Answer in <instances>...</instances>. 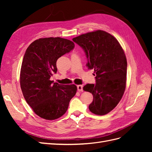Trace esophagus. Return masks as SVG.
I'll return each instance as SVG.
<instances>
[{"instance_id":"1","label":"esophagus","mask_w":152,"mask_h":152,"mask_svg":"<svg viewBox=\"0 0 152 152\" xmlns=\"http://www.w3.org/2000/svg\"><path fill=\"white\" fill-rule=\"evenodd\" d=\"M77 90H78V91H80V92L83 91V86H82V85H78L77 86Z\"/></svg>"}]
</instances>
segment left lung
<instances>
[{
  "label": "left lung",
  "mask_w": 152,
  "mask_h": 152,
  "mask_svg": "<svg viewBox=\"0 0 152 152\" xmlns=\"http://www.w3.org/2000/svg\"><path fill=\"white\" fill-rule=\"evenodd\" d=\"M72 40L83 49L87 58L86 66L96 73V84L83 87L93 95L89 109L96 115H103L116 107L125 91L127 66L125 53L118 40L103 30L89 32Z\"/></svg>",
  "instance_id": "left-lung-1"
}]
</instances>
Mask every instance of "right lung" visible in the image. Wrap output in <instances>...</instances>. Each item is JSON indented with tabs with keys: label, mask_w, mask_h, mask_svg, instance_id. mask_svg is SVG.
<instances>
[{
	"label": "right lung",
	"mask_w": 152,
	"mask_h": 152,
	"mask_svg": "<svg viewBox=\"0 0 152 152\" xmlns=\"http://www.w3.org/2000/svg\"><path fill=\"white\" fill-rule=\"evenodd\" d=\"M74 47L70 40L49 37L34 41L26 50L20 72L21 89L26 103L45 120L63 115L77 93L74 84L61 85L50 80L57 72L58 59Z\"/></svg>",
	"instance_id": "obj_1"
}]
</instances>
